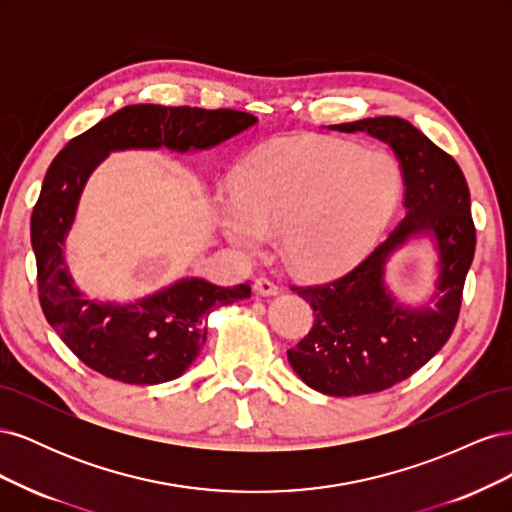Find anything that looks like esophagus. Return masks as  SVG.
Instances as JSON below:
<instances>
[{
	"label": "esophagus",
	"instance_id": "34e87169",
	"mask_svg": "<svg viewBox=\"0 0 512 512\" xmlns=\"http://www.w3.org/2000/svg\"><path fill=\"white\" fill-rule=\"evenodd\" d=\"M254 292L258 297H275V294L280 292V288H277L271 280H267V277H258L254 282Z\"/></svg>",
	"mask_w": 512,
	"mask_h": 512
}]
</instances>
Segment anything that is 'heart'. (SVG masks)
<instances>
[{"label":"heart","mask_w":512,"mask_h":512,"mask_svg":"<svg viewBox=\"0 0 512 512\" xmlns=\"http://www.w3.org/2000/svg\"><path fill=\"white\" fill-rule=\"evenodd\" d=\"M399 188L397 162L382 149L322 138L275 141L243 164L237 192L220 198L215 224L247 256L282 235L292 271L331 277L365 258Z\"/></svg>","instance_id":"b5f03b06"}]
</instances>
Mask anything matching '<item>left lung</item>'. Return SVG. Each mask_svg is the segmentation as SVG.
Instances as JSON below:
<instances>
[{
	"label": "left lung",
	"instance_id": "8db88e82",
	"mask_svg": "<svg viewBox=\"0 0 512 512\" xmlns=\"http://www.w3.org/2000/svg\"><path fill=\"white\" fill-rule=\"evenodd\" d=\"M329 130L389 145L404 179V218L384 243L339 280L294 288L316 320L288 350L292 369L309 389L350 397L389 389L442 350L459 316L476 230L459 164L410 121L367 117ZM412 238L429 240L437 254L434 292L421 304H404L385 280L390 258Z\"/></svg>",
	"mask_w": 512,
	"mask_h": 512
}]
</instances>
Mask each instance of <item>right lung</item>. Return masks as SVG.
I'll list each match as a JSON object with an SVG mask.
<instances>
[{"mask_svg":"<svg viewBox=\"0 0 512 512\" xmlns=\"http://www.w3.org/2000/svg\"><path fill=\"white\" fill-rule=\"evenodd\" d=\"M256 123L258 117L228 108L130 104L57 153L32 213L38 294L46 320L87 367L128 384L175 380L203 348L211 309L252 294L250 284L222 288L203 277H181L128 303L89 299L66 262V239L89 177L115 151H207Z\"/></svg>","mask_w":512,"mask_h":512,"instance_id":"right-lung-1","label":"right lung"}]
</instances>
